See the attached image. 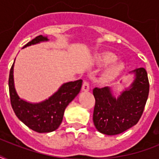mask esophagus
<instances>
[{
  "instance_id": "obj_1",
  "label": "esophagus",
  "mask_w": 159,
  "mask_h": 159,
  "mask_svg": "<svg viewBox=\"0 0 159 159\" xmlns=\"http://www.w3.org/2000/svg\"><path fill=\"white\" fill-rule=\"evenodd\" d=\"M82 91H84V92H88L90 90V86H89V83L86 81L83 82V84H82Z\"/></svg>"
}]
</instances>
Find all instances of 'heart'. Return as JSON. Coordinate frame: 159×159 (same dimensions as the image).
<instances>
[{"instance_id": "obj_1", "label": "heart", "mask_w": 159, "mask_h": 159, "mask_svg": "<svg viewBox=\"0 0 159 159\" xmlns=\"http://www.w3.org/2000/svg\"><path fill=\"white\" fill-rule=\"evenodd\" d=\"M116 59V55L111 52H103L97 56L96 62L98 66L104 67L110 64L106 67L101 77L103 83H111L116 81L123 72L125 66L122 62H115Z\"/></svg>"}]
</instances>
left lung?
I'll return each mask as SVG.
<instances>
[{"mask_svg":"<svg viewBox=\"0 0 159 159\" xmlns=\"http://www.w3.org/2000/svg\"><path fill=\"white\" fill-rule=\"evenodd\" d=\"M134 77L129 87L118 97L110 87H95L96 104L93 112L95 127L100 133L116 135L135 125L139 120L149 92L148 74L143 67L130 72Z\"/></svg>","mask_w":159,"mask_h":159,"instance_id":"1","label":"left lung"}]
</instances>
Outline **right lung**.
<instances>
[{
    "mask_svg": "<svg viewBox=\"0 0 159 159\" xmlns=\"http://www.w3.org/2000/svg\"><path fill=\"white\" fill-rule=\"evenodd\" d=\"M46 41H48V37L37 36L23 48ZM14 63L9 76V92L11 106L16 116L26 126L38 133L56 130L62 123L66 107L81 91L82 80L63 83L48 99L39 103H32L21 99L16 92L14 82Z\"/></svg>",
    "mask_w": 159,
    "mask_h": 159,
    "instance_id": "add662e5",
    "label": "right lung"
}]
</instances>
